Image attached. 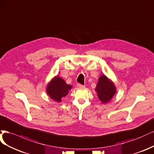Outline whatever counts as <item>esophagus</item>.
<instances>
[{"label":"esophagus","mask_w":154,"mask_h":154,"mask_svg":"<svg viewBox=\"0 0 154 154\" xmlns=\"http://www.w3.org/2000/svg\"><path fill=\"white\" fill-rule=\"evenodd\" d=\"M77 87L78 88H84L85 87V86L84 85H82V84H77Z\"/></svg>","instance_id":"obj_1"}]
</instances>
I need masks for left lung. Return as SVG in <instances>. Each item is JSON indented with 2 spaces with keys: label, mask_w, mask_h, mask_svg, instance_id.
<instances>
[{
  "label": "left lung",
  "mask_w": 154,
  "mask_h": 154,
  "mask_svg": "<svg viewBox=\"0 0 154 154\" xmlns=\"http://www.w3.org/2000/svg\"><path fill=\"white\" fill-rule=\"evenodd\" d=\"M95 91L98 98L103 103L109 102L116 93V89L114 83L105 75H102L98 79Z\"/></svg>",
  "instance_id": "left-lung-1"
}]
</instances>
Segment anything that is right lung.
Segmentation results:
<instances>
[{"mask_svg": "<svg viewBox=\"0 0 154 154\" xmlns=\"http://www.w3.org/2000/svg\"><path fill=\"white\" fill-rule=\"evenodd\" d=\"M72 87L71 85L67 84L62 78L56 76L48 84L46 91L52 100L60 102L62 97L66 96Z\"/></svg>", "mask_w": 154, "mask_h": 154, "instance_id": "right-lung-1", "label": "right lung"}]
</instances>
